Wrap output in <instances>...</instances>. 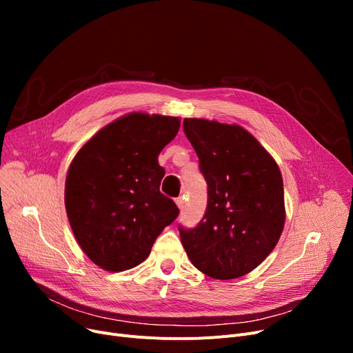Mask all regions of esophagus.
Wrapping results in <instances>:
<instances>
[{"label":"esophagus","instance_id":"esophagus-1","mask_svg":"<svg viewBox=\"0 0 353 353\" xmlns=\"http://www.w3.org/2000/svg\"><path fill=\"white\" fill-rule=\"evenodd\" d=\"M176 205L179 206V209H183V206H184V197H177L176 199Z\"/></svg>","mask_w":353,"mask_h":353}]
</instances>
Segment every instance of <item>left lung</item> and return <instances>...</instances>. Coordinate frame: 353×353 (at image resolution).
I'll list each match as a JSON object with an SVG mask.
<instances>
[{
  "mask_svg": "<svg viewBox=\"0 0 353 353\" xmlns=\"http://www.w3.org/2000/svg\"><path fill=\"white\" fill-rule=\"evenodd\" d=\"M184 134L208 183V208L193 229L179 226L190 262L213 279L240 277L274 249L285 225L279 167L245 128L184 119Z\"/></svg>",
  "mask_w": 353,
  "mask_h": 353,
  "instance_id": "left-lung-1",
  "label": "left lung"
}]
</instances>
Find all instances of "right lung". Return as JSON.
<instances>
[{
  "label": "right lung",
  "mask_w": 353,
  "mask_h": 353,
  "mask_svg": "<svg viewBox=\"0 0 353 353\" xmlns=\"http://www.w3.org/2000/svg\"><path fill=\"white\" fill-rule=\"evenodd\" d=\"M177 117L127 114L91 137L65 179V210L80 248L101 269L121 272L150 254L179 216L160 193L159 154L177 134Z\"/></svg>",
  "instance_id": "obj_1"
}]
</instances>
